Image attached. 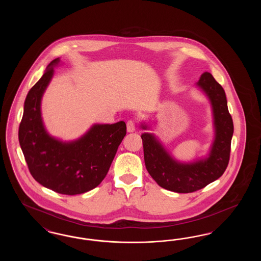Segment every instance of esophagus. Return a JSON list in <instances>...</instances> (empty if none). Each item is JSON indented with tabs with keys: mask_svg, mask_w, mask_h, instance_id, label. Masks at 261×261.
<instances>
[{
	"mask_svg": "<svg viewBox=\"0 0 261 261\" xmlns=\"http://www.w3.org/2000/svg\"><path fill=\"white\" fill-rule=\"evenodd\" d=\"M134 131H135V123H134V121L129 120V121L127 122V132L132 133V132H134Z\"/></svg>",
	"mask_w": 261,
	"mask_h": 261,
	"instance_id": "34e87169",
	"label": "esophagus"
}]
</instances>
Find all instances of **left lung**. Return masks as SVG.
Instances as JSON below:
<instances>
[{"label": "left lung", "mask_w": 261, "mask_h": 261, "mask_svg": "<svg viewBox=\"0 0 261 261\" xmlns=\"http://www.w3.org/2000/svg\"><path fill=\"white\" fill-rule=\"evenodd\" d=\"M196 86L210 100L213 117L214 138L206 156L194 162H179L153 133L141 135L148 172L160 186L175 193L196 192L217 180L227 168L230 158L234 125L223 88L208 72L199 77ZM141 128L149 130L150 126L142 122Z\"/></svg>", "instance_id": "obj_1"}]
</instances>
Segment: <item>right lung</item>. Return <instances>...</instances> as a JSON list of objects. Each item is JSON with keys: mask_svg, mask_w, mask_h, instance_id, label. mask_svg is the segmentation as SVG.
I'll return each instance as SVG.
<instances>
[{"mask_svg": "<svg viewBox=\"0 0 261 261\" xmlns=\"http://www.w3.org/2000/svg\"><path fill=\"white\" fill-rule=\"evenodd\" d=\"M60 62V58L51 61L28 92L18 140L29 171L38 183L73 196L93 190L105 179L126 135V124L118 121L92 125L84 135L69 142L50 136L42 118L41 102Z\"/></svg>", "mask_w": 261, "mask_h": 261, "instance_id": "add662e5", "label": "right lung"}]
</instances>
